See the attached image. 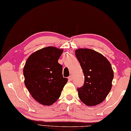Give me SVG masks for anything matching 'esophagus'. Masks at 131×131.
<instances>
[{"mask_svg": "<svg viewBox=\"0 0 131 131\" xmlns=\"http://www.w3.org/2000/svg\"><path fill=\"white\" fill-rule=\"evenodd\" d=\"M68 79H69V80L70 81H72V79H73L71 75H70V76H69V77L68 78Z\"/></svg>", "mask_w": 131, "mask_h": 131, "instance_id": "obj_1", "label": "esophagus"}]
</instances>
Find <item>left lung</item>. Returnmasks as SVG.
<instances>
[{
	"instance_id": "left-lung-1",
	"label": "left lung",
	"mask_w": 131,
	"mask_h": 131,
	"mask_svg": "<svg viewBox=\"0 0 131 131\" xmlns=\"http://www.w3.org/2000/svg\"><path fill=\"white\" fill-rule=\"evenodd\" d=\"M75 55L85 78L83 86L77 89L79 98L88 106L99 104L111 90L114 78L111 64L102 54L88 48L77 50Z\"/></svg>"
}]
</instances>
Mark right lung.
<instances>
[{
	"mask_svg": "<svg viewBox=\"0 0 131 131\" xmlns=\"http://www.w3.org/2000/svg\"><path fill=\"white\" fill-rule=\"evenodd\" d=\"M63 50L47 47L28 57L23 68L24 84L36 101L53 104L59 98L68 79L63 78L62 66L58 62Z\"/></svg>",
	"mask_w": 131,
	"mask_h": 131,
	"instance_id": "1",
	"label": "right lung"
}]
</instances>
